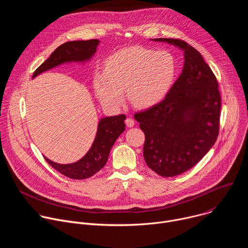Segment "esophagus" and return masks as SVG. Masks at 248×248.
<instances>
[{
  "instance_id": "obj_1",
  "label": "esophagus",
  "mask_w": 248,
  "mask_h": 248,
  "mask_svg": "<svg viewBox=\"0 0 248 248\" xmlns=\"http://www.w3.org/2000/svg\"><path fill=\"white\" fill-rule=\"evenodd\" d=\"M125 124L128 126V127H132L134 125V120L131 119V118H127L125 120Z\"/></svg>"
}]
</instances>
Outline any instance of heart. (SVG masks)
I'll list each match as a JSON object with an SVG mask.
<instances>
[{
	"mask_svg": "<svg viewBox=\"0 0 248 248\" xmlns=\"http://www.w3.org/2000/svg\"><path fill=\"white\" fill-rule=\"evenodd\" d=\"M175 74L176 62L169 52L128 47L106 60L104 70H97L94 89L105 107L119 108L124 90L134 106L150 107L166 96Z\"/></svg>",
	"mask_w": 248,
	"mask_h": 248,
	"instance_id": "1",
	"label": "heart"
}]
</instances>
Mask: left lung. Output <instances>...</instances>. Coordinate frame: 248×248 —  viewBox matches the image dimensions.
<instances>
[{
    "label": "left lung",
    "mask_w": 248,
    "mask_h": 248,
    "mask_svg": "<svg viewBox=\"0 0 248 248\" xmlns=\"http://www.w3.org/2000/svg\"><path fill=\"white\" fill-rule=\"evenodd\" d=\"M152 40L180 48L185 57L182 74L165 99L134 115L145 134L147 166L170 178L191 169L215 144L221 96L216 77L196 49L180 39Z\"/></svg>",
    "instance_id": "1"
}]
</instances>
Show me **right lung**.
Here are the masks:
<instances>
[{
	"label": "right lung",
	"mask_w": 248,
	"mask_h": 248,
	"mask_svg": "<svg viewBox=\"0 0 248 248\" xmlns=\"http://www.w3.org/2000/svg\"><path fill=\"white\" fill-rule=\"evenodd\" d=\"M100 41H70L59 46L51 56L34 72L32 78L66 62H85L96 53ZM125 116L105 117L98 123L95 139L88 152L73 164H58L44 156L45 160L62 174L74 180L88 179L106 165L110 151L118 137L124 131Z\"/></svg>",
	"instance_id": "add662e5"
}]
</instances>
